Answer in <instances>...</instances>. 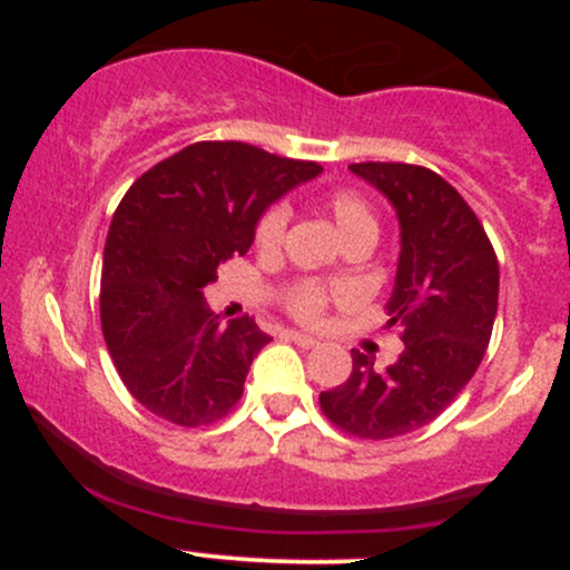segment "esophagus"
<instances>
[{"label":"esophagus","mask_w":570,"mask_h":570,"mask_svg":"<svg viewBox=\"0 0 570 570\" xmlns=\"http://www.w3.org/2000/svg\"><path fill=\"white\" fill-rule=\"evenodd\" d=\"M284 337H286V340H292V343L303 345V348H313V345H318V340H316V337L303 335V332H292V330H286V332H284Z\"/></svg>","instance_id":"1"}]
</instances>
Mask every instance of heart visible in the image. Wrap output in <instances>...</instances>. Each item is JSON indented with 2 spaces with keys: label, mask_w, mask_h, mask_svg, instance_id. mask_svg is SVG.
<instances>
[{
  "label": "heart",
  "mask_w": 570,
  "mask_h": 570,
  "mask_svg": "<svg viewBox=\"0 0 570 570\" xmlns=\"http://www.w3.org/2000/svg\"><path fill=\"white\" fill-rule=\"evenodd\" d=\"M318 208L335 222L337 233L343 235L345 244L356 238L375 240L377 235L375 212H372L367 198L358 195L356 189H345V187L326 189L322 198H318ZM286 219H289V212H286L284 203H276V206L267 208L257 222V230H254L257 248H263V252H276L281 240H284ZM332 292L335 289L324 286L322 281H313V278L294 281V284H289L284 289V307L294 318H299V322H316V318L324 313L326 303H330Z\"/></svg>",
  "instance_id": "b5f03b06"
}]
</instances>
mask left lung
I'll use <instances>...</instances> for the list:
<instances>
[{
	"instance_id": "left-lung-1",
	"label": "left lung",
	"mask_w": 570,
	"mask_h": 570,
	"mask_svg": "<svg viewBox=\"0 0 570 570\" xmlns=\"http://www.w3.org/2000/svg\"><path fill=\"white\" fill-rule=\"evenodd\" d=\"M394 206L402 235L385 311L404 351L385 370L351 351L348 381L322 391L324 415L362 440H394L434 421L480 367L499 307V259L469 203L410 163H353Z\"/></svg>"
}]
</instances>
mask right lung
Returning a JSON list of instances; mask_svg holds the SVG:
<instances>
[{
	"label": "right lung",
	"mask_w": 570,
	"mask_h": 570,
	"mask_svg": "<svg viewBox=\"0 0 570 570\" xmlns=\"http://www.w3.org/2000/svg\"><path fill=\"white\" fill-rule=\"evenodd\" d=\"M322 171L244 141H198L130 185L104 246L101 330L141 407L193 429L238 404L271 337L248 316L222 324L203 286L248 252L271 203Z\"/></svg>",
	"instance_id": "right-lung-1"
}]
</instances>
